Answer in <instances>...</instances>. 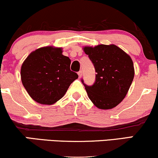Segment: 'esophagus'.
Masks as SVG:
<instances>
[{
  "label": "esophagus",
  "instance_id": "obj_1",
  "mask_svg": "<svg viewBox=\"0 0 158 158\" xmlns=\"http://www.w3.org/2000/svg\"><path fill=\"white\" fill-rule=\"evenodd\" d=\"M78 75H79V77L81 78V75H82V71H79L78 72Z\"/></svg>",
  "mask_w": 158,
  "mask_h": 158
}]
</instances>
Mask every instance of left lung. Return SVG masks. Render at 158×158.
Returning <instances> with one entry per match:
<instances>
[{
	"label": "left lung",
	"instance_id": "8db88e82",
	"mask_svg": "<svg viewBox=\"0 0 158 158\" xmlns=\"http://www.w3.org/2000/svg\"><path fill=\"white\" fill-rule=\"evenodd\" d=\"M97 73L92 85L81 79L88 97L98 108L108 110L116 107L130 89L134 78L132 59L115 45L85 47Z\"/></svg>",
	"mask_w": 158,
	"mask_h": 158
}]
</instances>
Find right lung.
Wrapping results in <instances>:
<instances>
[{
    "label": "right lung",
    "instance_id": "add662e5",
    "mask_svg": "<svg viewBox=\"0 0 158 158\" xmlns=\"http://www.w3.org/2000/svg\"><path fill=\"white\" fill-rule=\"evenodd\" d=\"M60 48L43 47L31 53L21 67L22 83L29 96L42 104H52L63 97L78 78L71 71V60Z\"/></svg>",
    "mask_w": 158,
    "mask_h": 158
}]
</instances>
